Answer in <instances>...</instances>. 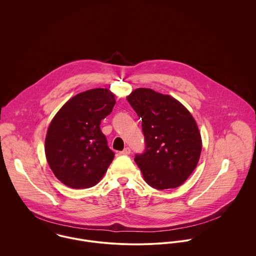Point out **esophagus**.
<instances>
[{"mask_svg":"<svg viewBox=\"0 0 256 256\" xmlns=\"http://www.w3.org/2000/svg\"><path fill=\"white\" fill-rule=\"evenodd\" d=\"M130 152H131V148L128 146H126L122 152H120V154L123 156H128V154H130Z\"/></svg>","mask_w":256,"mask_h":256,"instance_id":"obj_1","label":"esophagus"}]
</instances>
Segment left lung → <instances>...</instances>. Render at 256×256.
I'll return each instance as SVG.
<instances>
[{"mask_svg": "<svg viewBox=\"0 0 256 256\" xmlns=\"http://www.w3.org/2000/svg\"><path fill=\"white\" fill-rule=\"evenodd\" d=\"M127 100L139 117L145 150L135 162L150 186L158 189L180 186L197 166L202 141L197 124L182 104L150 88H137Z\"/></svg>", "mask_w": 256, "mask_h": 256, "instance_id": "8db88e82", "label": "left lung"}]
</instances>
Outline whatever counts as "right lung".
I'll return each instance as SVG.
<instances>
[{"instance_id":"obj_1","label":"right lung","mask_w":256,"mask_h":256,"mask_svg":"<svg viewBox=\"0 0 256 256\" xmlns=\"http://www.w3.org/2000/svg\"><path fill=\"white\" fill-rule=\"evenodd\" d=\"M114 106V94L108 88H92L74 96L54 116L45 139V154L61 182L82 189L102 180L114 152L100 125Z\"/></svg>"}]
</instances>
